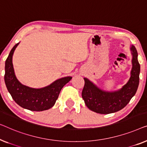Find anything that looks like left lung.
<instances>
[{"mask_svg":"<svg viewBox=\"0 0 147 147\" xmlns=\"http://www.w3.org/2000/svg\"><path fill=\"white\" fill-rule=\"evenodd\" d=\"M133 68L129 82L121 90L108 92L99 89L89 80L84 78L82 97L90 110L100 114H110L123 109L130 102L137 90L139 84L140 65L136 48L132 46Z\"/></svg>","mask_w":147,"mask_h":147,"instance_id":"8db88e82","label":"left lung"}]
</instances>
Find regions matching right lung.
Segmentation results:
<instances>
[{
	"mask_svg": "<svg viewBox=\"0 0 147 147\" xmlns=\"http://www.w3.org/2000/svg\"><path fill=\"white\" fill-rule=\"evenodd\" d=\"M18 45L13 47L5 62V81L7 89L13 100L22 108L32 111L48 110L54 106L62 88L72 77L60 78L51 85L37 89L22 85L16 78L12 62V55Z\"/></svg>",
	"mask_w": 147,
	"mask_h": 147,
	"instance_id": "right-lung-1",
	"label": "right lung"
}]
</instances>
